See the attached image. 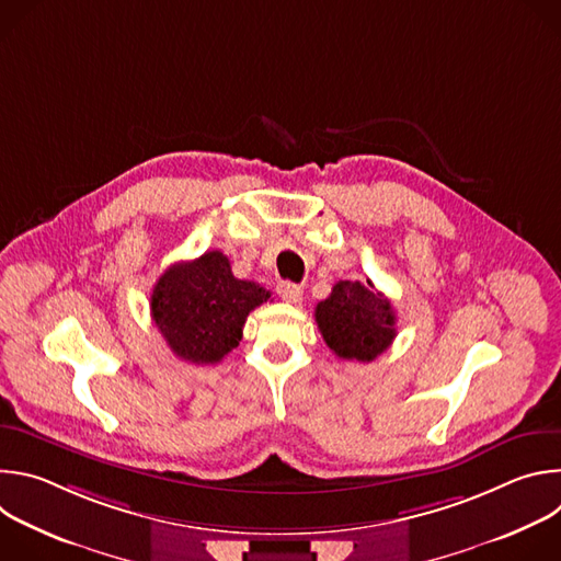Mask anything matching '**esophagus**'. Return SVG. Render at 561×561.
<instances>
[{
	"label": "esophagus",
	"instance_id": "1",
	"mask_svg": "<svg viewBox=\"0 0 561 561\" xmlns=\"http://www.w3.org/2000/svg\"><path fill=\"white\" fill-rule=\"evenodd\" d=\"M277 295H279L284 301H288V304H299L304 290H301V286H297V284H293V282H282V284L277 286Z\"/></svg>",
	"mask_w": 561,
	"mask_h": 561
}]
</instances>
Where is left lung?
Here are the masks:
<instances>
[{
    "label": "left lung",
    "mask_w": 561,
    "mask_h": 561,
    "mask_svg": "<svg viewBox=\"0 0 561 561\" xmlns=\"http://www.w3.org/2000/svg\"><path fill=\"white\" fill-rule=\"evenodd\" d=\"M314 322L327 346L342 359L373 362L397 335L392 304L370 279L337 282L317 304Z\"/></svg>",
    "instance_id": "8db88e82"
}]
</instances>
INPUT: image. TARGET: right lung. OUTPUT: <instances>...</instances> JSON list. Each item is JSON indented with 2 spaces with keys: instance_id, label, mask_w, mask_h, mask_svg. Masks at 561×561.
<instances>
[{
  "instance_id": "obj_1",
  "label": "right lung",
  "mask_w": 561,
  "mask_h": 561,
  "mask_svg": "<svg viewBox=\"0 0 561 561\" xmlns=\"http://www.w3.org/2000/svg\"><path fill=\"white\" fill-rule=\"evenodd\" d=\"M268 297L264 286L237 279L224 253L208 251L157 279L150 317L180 359L217 364L242 340L249 312Z\"/></svg>"
}]
</instances>
